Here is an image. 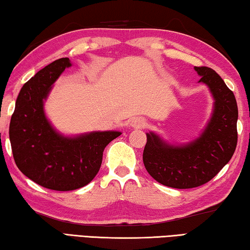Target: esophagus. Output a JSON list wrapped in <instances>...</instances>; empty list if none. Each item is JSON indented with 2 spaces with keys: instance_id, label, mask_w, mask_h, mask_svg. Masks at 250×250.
Instances as JSON below:
<instances>
[{
  "instance_id": "esophagus-1",
  "label": "esophagus",
  "mask_w": 250,
  "mask_h": 250,
  "mask_svg": "<svg viewBox=\"0 0 250 250\" xmlns=\"http://www.w3.org/2000/svg\"><path fill=\"white\" fill-rule=\"evenodd\" d=\"M146 125V120L144 117H134L132 121H130V126H133V127H144Z\"/></svg>"
}]
</instances>
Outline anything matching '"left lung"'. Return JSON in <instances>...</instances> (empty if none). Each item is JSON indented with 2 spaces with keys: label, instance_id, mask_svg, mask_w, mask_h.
<instances>
[{
  "label": "left lung",
  "instance_id": "left-lung-1",
  "mask_svg": "<svg viewBox=\"0 0 250 250\" xmlns=\"http://www.w3.org/2000/svg\"><path fill=\"white\" fill-rule=\"evenodd\" d=\"M214 97L209 122L198 138L171 145L157 134L147 133L143 153L145 168L162 185L186 189L202 186L214 178L230 161L237 146L238 107L234 93L214 69L195 66Z\"/></svg>",
  "mask_w": 250,
  "mask_h": 250
}]
</instances>
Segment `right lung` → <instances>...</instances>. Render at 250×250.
<instances>
[{
    "mask_svg": "<svg viewBox=\"0 0 250 250\" xmlns=\"http://www.w3.org/2000/svg\"><path fill=\"white\" fill-rule=\"evenodd\" d=\"M67 57L39 71L20 91L10 123V141L16 166L45 188L67 191L93 181L101 168L104 148L121 132L105 130L74 137L56 132L44 112V101L65 68Z\"/></svg>",
    "mask_w": 250,
    "mask_h": 250,
    "instance_id": "1",
    "label": "right lung"
}]
</instances>
